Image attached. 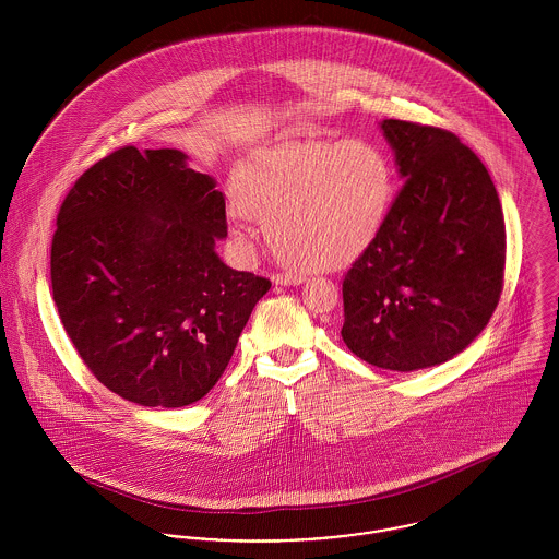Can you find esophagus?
Returning a JSON list of instances; mask_svg holds the SVG:
<instances>
[{
    "label": "esophagus",
    "instance_id": "obj_1",
    "mask_svg": "<svg viewBox=\"0 0 559 559\" xmlns=\"http://www.w3.org/2000/svg\"><path fill=\"white\" fill-rule=\"evenodd\" d=\"M272 281L276 285H300L304 278H301L300 274H274Z\"/></svg>",
    "mask_w": 559,
    "mask_h": 559
}]
</instances>
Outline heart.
Listing matches in <instances>:
<instances>
[{"mask_svg":"<svg viewBox=\"0 0 559 559\" xmlns=\"http://www.w3.org/2000/svg\"><path fill=\"white\" fill-rule=\"evenodd\" d=\"M393 198V164L366 140L281 144L255 153L238 176L242 209L265 223L274 253L301 270L357 258Z\"/></svg>","mask_w":559,"mask_h":559,"instance_id":"1","label":"heart"}]
</instances>
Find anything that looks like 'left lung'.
Returning <instances> with one entry per match:
<instances>
[{"label":"left lung","mask_w":559,"mask_h":559,"mask_svg":"<svg viewBox=\"0 0 559 559\" xmlns=\"http://www.w3.org/2000/svg\"><path fill=\"white\" fill-rule=\"evenodd\" d=\"M404 178L377 238L344 274L343 341L397 372L442 364L489 323L507 229L493 180L453 131L381 123Z\"/></svg>","instance_id":"8db88e82"}]
</instances>
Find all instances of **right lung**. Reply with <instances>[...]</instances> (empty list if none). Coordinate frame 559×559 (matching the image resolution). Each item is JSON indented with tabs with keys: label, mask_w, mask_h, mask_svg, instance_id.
I'll return each mask as SVG.
<instances>
[{
	"label": "right lung",
	"mask_w": 559,
	"mask_h": 559,
	"mask_svg": "<svg viewBox=\"0 0 559 559\" xmlns=\"http://www.w3.org/2000/svg\"><path fill=\"white\" fill-rule=\"evenodd\" d=\"M225 200L174 148L121 146L66 195L50 245L59 319L93 377L180 408L225 372L270 281L227 267Z\"/></svg>",
	"instance_id": "obj_1"
}]
</instances>
